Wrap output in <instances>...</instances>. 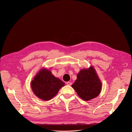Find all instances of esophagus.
<instances>
[{
  "label": "esophagus",
  "mask_w": 132,
  "mask_h": 132,
  "mask_svg": "<svg viewBox=\"0 0 132 132\" xmlns=\"http://www.w3.org/2000/svg\"><path fill=\"white\" fill-rule=\"evenodd\" d=\"M66 84H67V85L70 86V85H72V82H69V81H68V82H66Z\"/></svg>",
  "instance_id": "34e87169"
}]
</instances>
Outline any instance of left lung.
Masks as SVG:
<instances>
[{
  "label": "left lung",
  "mask_w": 132,
  "mask_h": 132,
  "mask_svg": "<svg viewBox=\"0 0 132 132\" xmlns=\"http://www.w3.org/2000/svg\"><path fill=\"white\" fill-rule=\"evenodd\" d=\"M71 86L82 100L87 101L96 97L100 94L102 83L95 69L91 66L79 71L77 79Z\"/></svg>",
  "instance_id": "1"
}]
</instances>
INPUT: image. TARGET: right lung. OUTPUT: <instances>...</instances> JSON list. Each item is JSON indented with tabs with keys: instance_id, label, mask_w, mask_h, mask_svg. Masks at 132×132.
<instances>
[{
	"instance_id": "right-lung-1",
	"label": "right lung",
	"mask_w": 132,
	"mask_h": 132,
	"mask_svg": "<svg viewBox=\"0 0 132 132\" xmlns=\"http://www.w3.org/2000/svg\"><path fill=\"white\" fill-rule=\"evenodd\" d=\"M65 85V83L52 74L51 71L43 68L35 76L31 82L35 95L41 100L49 101Z\"/></svg>"
}]
</instances>
